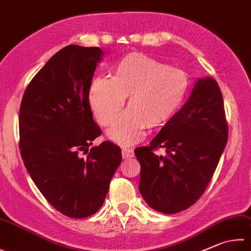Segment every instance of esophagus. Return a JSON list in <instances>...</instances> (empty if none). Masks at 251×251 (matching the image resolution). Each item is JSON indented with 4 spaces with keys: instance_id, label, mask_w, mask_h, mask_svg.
<instances>
[{
    "instance_id": "esophagus-1",
    "label": "esophagus",
    "mask_w": 251,
    "mask_h": 251,
    "mask_svg": "<svg viewBox=\"0 0 251 251\" xmlns=\"http://www.w3.org/2000/svg\"><path fill=\"white\" fill-rule=\"evenodd\" d=\"M121 153H122V157H124V159L132 158L134 156V152L132 149H124L121 151Z\"/></svg>"
}]
</instances>
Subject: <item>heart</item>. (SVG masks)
I'll return each instance as SVG.
<instances>
[{
	"instance_id": "b5f03b06",
	"label": "heart",
	"mask_w": 251,
	"mask_h": 251,
	"mask_svg": "<svg viewBox=\"0 0 251 251\" xmlns=\"http://www.w3.org/2000/svg\"><path fill=\"white\" fill-rule=\"evenodd\" d=\"M188 89L189 77L182 70L134 52L119 60L111 78L94 79L88 99L98 124L108 126L127 97V109L107 131L110 141L127 146L143 139L146 127L166 125L181 107Z\"/></svg>"
}]
</instances>
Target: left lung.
Returning a JSON list of instances; mask_svg holds the SVG:
<instances>
[{
    "label": "left lung",
    "mask_w": 251,
    "mask_h": 251,
    "mask_svg": "<svg viewBox=\"0 0 251 251\" xmlns=\"http://www.w3.org/2000/svg\"><path fill=\"white\" fill-rule=\"evenodd\" d=\"M224 101L212 77L198 78L190 97L149 146L134 150L141 165L139 190L153 210L175 214L205 191L227 143ZM164 148L166 154L154 151Z\"/></svg>",
    "instance_id": "obj_1"
}]
</instances>
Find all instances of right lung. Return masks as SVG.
<instances>
[{
    "mask_svg": "<svg viewBox=\"0 0 251 251\" xmlns=\"http://www.w3.org/2000/svg\"><path fill=\"white\" fill-rule=\"evenodd\" d=\"M102 56L98 47L61 49L31 79L20 109V149L27 172L50 204L72 219L100 209L122 160L112 142L89 149L101 133L88 94Z\"/></svg>",
    "mask_w": 251,
    "mask_h": 251,
    "instance_id": "1",
    "label": "right lung"
}]
</instances>
